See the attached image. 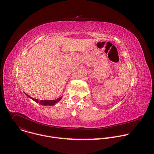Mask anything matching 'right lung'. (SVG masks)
<instances>
[{"instance_id":"add662e5","label":"right lung","mask_w":154,"mask_h":154,"mask_svg":"<svg viewBox=\"0 0 154 154\" xmlns=\"http://www.w3.org/2000/svg\"><path fill=\"white\" fill-rule=\"evenodd\" d=\"M29 98H30L31 99H32L33 100H34L35 102H36V103H39V104H41V105H46V106H47V105H55V103H57V102H58L61 99H62V97H59V98H58L57 99H56V100H38V99H34V98H33V97H30V96H28L27 94H26Z\"/></svg>"}]
</instances>
